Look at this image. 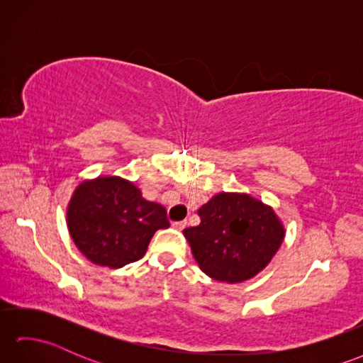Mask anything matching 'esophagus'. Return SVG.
Listing matches in <instances>:
<instances>
[{
  "mask_svg": "<svg viewBox=\"0 0 363 363\" xmlns=\"http://www.w3.org/2000/svg\"><path fill=\"white\" fill-rule=\"evenodd\" d=\"M186 226H187V221H174V223H173V228H174L176 230H182Z\"/></svg>",
  "mask_w": 363,
  "mask_h": 363,
  "instance_id": "1",
  "label": "esophagus"
}]
</instances>
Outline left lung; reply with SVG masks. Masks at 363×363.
Returning <instances> with one entry per match:
<instances>
[{
  "mask_svg": "<svg viewBox=\"0 0 363 363\" xmlns=\"http://www.w3.org/2000/svg\"><path fill=\"white\" fill-rule=\"evenodd\" d=\"M201 223L184 229L196 264L213 281L240 284L264 269L284 242L272 206L248 194L220 191L199 207Z\"/></svg>",
  "mask_w": 363,
  "mask_h": 363,
  "instance_id": "1",
  "label": "left lung"
}]
</instances>
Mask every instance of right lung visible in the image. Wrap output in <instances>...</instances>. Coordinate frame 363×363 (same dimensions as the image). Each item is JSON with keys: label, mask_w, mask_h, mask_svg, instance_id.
Returning <instances> with one entry per match:
<instances>
[{"label": "right lung", "mask_w": 363, "mask_h": 363, "mask_svg": "<svg viewBox=\"0 0 363 363\" xmlns=\"http://www.w3.org/2000/svg\"><path fill=\"white\" fill-rule=\"evenodd\" d=\"M165 207L146 201L142 190L120 176H98L74 189L67 228L91 264L121 268L145 256L154 233L167 229Z\"/></svg>", "instance_id": "1"}]
</instances>
